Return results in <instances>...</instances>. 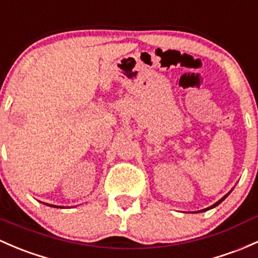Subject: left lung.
<instances>
[{"mask_svg": "<svg viewBox=\"0 0 258 258\" xmlns=\"http://www.w3.org/2000/svg\"><path fill=\"white\" fill-rule=\"evenodd\" d=\"M227 197V195H225V197L224 198H221V199L220 200H219V202L218 203H215V204H214V205H211V207L210 208H208V209H205V210H209V209H213V208H215L216 207V205H219V204H220V203L222 202V200H224L225 199V198H226Z\"/></svg>", "mask_w": 258, "mask_h": 258, "instance_id": "8db88e82", "label": "left lung"}]
</instances>
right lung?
<instances>
[{"label": "right lung", "instance_id": "obj_1", "mask_svg": "<svg viewBox=\"0 0 258 258\" xmlns=\"http://www.w3.org/2000/svg\"><path fill=\"white\" fill-rule=\"evenodd\" d=\"M49 207H53V208H59V207H55V205H49Z\"/></svg>", "mask_w": 258, "mask_h": 258}]
</instances>
